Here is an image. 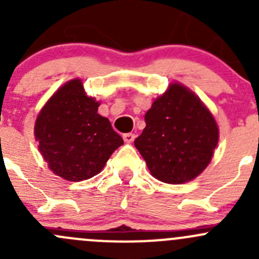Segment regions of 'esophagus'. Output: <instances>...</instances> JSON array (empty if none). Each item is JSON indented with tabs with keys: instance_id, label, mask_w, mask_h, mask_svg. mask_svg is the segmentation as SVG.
<instances>
[{
	"instance_id": "1",
	"label": "esophagus",
	"mask_w": 259,
	"mask_h": 259,
	"mask_svg": "<svg viewBox=\"0 0 259 259\" xmlns=\"http://www.w3.org/2000/svg\"><path fill=\"white\" fill-rule=\"evenodd\" d=\"M122 139H124L126 143H132L134 142L135 134H133V133H126V134L122 135Z\"/></svg>"
}]
</instances>
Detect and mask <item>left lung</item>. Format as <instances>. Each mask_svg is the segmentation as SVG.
Returning <instances> with one entry per match:
<instances>
[{
	"label": "left lung",
	"instance_id": "8db88e82",
	"mask_svg": "<svg viewBox=\"0 0 259 259\" xmlns=\"http://www.w3.org/2000/svg\"><path fill=\"white\" fill-rule=\"evenodd\" d=\"M145 124L134 145L154 178L183 184L210 163L218 144V126L207 106L182 83H170L154 101Z\"/></svg>",
	"mask_w": 259,
	"mask_h": 259
}]
</instances>
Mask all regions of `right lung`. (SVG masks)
Here are the masks:
<instances>
[{"mask_svg": "<svg viewBox=\"0 0 259 259\" xmlns=\"http://www.w3.org/2000/svg\"><path fill=\"white\" fill-rule=\"evenodd\" d=\"M99 105L86 95L81 80L74 79L62 85L40 111L35 137L44 160L56 176L70 182L93 178L124 144L109 119L98 114Z\"/></svg>", "mask_w": 259, "mask_h": 259, "instance_id": "right-lung-1", "label": "right lung"}]
</instances>
